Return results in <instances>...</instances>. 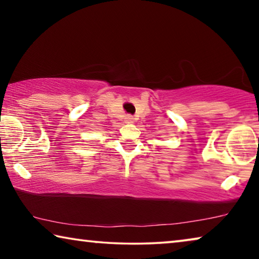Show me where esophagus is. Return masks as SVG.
Here are the masks:
<instances>
[{
    "mask_svg": "<svg viewBox=\"0 0 259 259\" xmlns=\"http://www.w3.org/2000/svg\"><path fill=\"white\" fill-rule=\"evenodd\" d=\"M124 120H125L126 123H133V122H134V116L130 115V114H128V115L124 116Z\"/></svg>",
    "mask_w": 259,
    "mask_h": 259,
    "instance_id": "1",
    "label": "esophagus"
}]
</instances>
